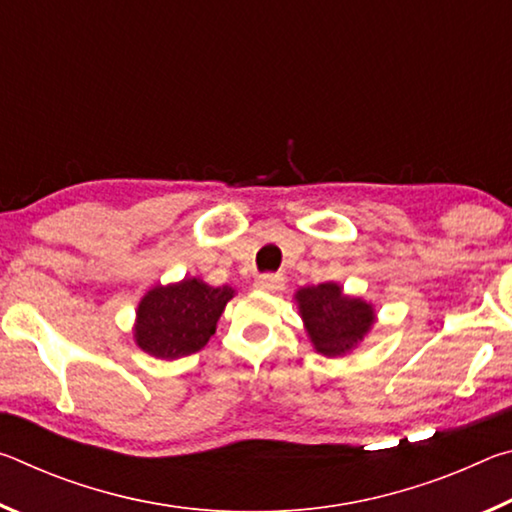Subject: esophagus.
Instances as JSON below:
<instances>
[{
    "mask_svg": "<svg viewBox=\"0 0 512 512\" xmlns=\"http://www.w3.org/2000/svg\"><path fill=\"white\" fill-rule=\"evenodd\" d=\"M255 287L262 289V291H282L284 289V277L280 273H264L259 275L255 280Z\"/></svg>",
    "mask_w": 512,
    "mask_h": 512,
    "instance_id": "1",
    "label": "esophagus"
}]
</instances>
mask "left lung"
Segmentation results:
<instances>
[{"instance_id":"8db88e82","label":"left lung","mask_w":512,"mask_h":512,"mask_svg":"<svg viewBox=\"0 0 512 512\" xmlns=\"http://www.w3.org/2000/svg\"><path fill=\"white\" fill-rule=\"evenodd\" d=\"M296 298L311 343L327 357L350 352L375 323L372 307L359 298L343 296L339 284L325 282L300 289Z\"/></svg>"}]
</instances>
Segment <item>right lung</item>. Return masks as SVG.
<instances>
[{
	"label": "right lung",
	"mask_w": 512,
	"mask_h": 512,
	"mask_svg": "<svg viewBox=\"0 0 512 512\" xmlns=\"http://www.w3.org/2000/svg\"><path fill=\"white\" fill-rule=\"evenodd\" d=\"M235 296L230 287H207L196 277L155 287L137 309L135 339L158 359H180L210 341L221 311Z\"/></svg>",
	"instance_id": "add662e5"
}]
</instances>
